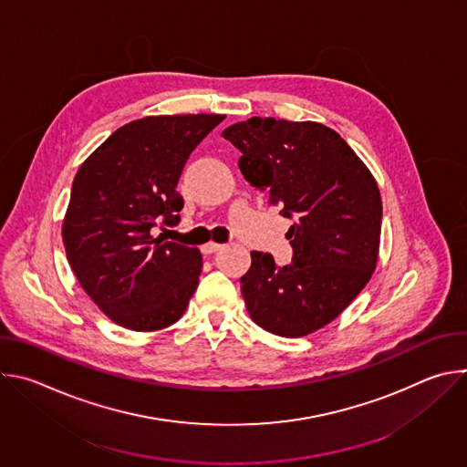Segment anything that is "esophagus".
Returning a JSON list of instances; mask_svg holds the SVG:
<instances>
[{
    "label": "esophagus",
    "instance_id": "34e87169",
    "mask_svg": "<svg viewBox=\"0 0 467 467\" xmlns=\"http://www.w3.org/2000/svg\"><path fill=\"white\" fill-rule=\"evenodd\" d=\"M220 249H223V245H222V244H214V242H209V244H205V245L202 247L203 254H213V253H216V251H220Z\"/></svg>",
    "mask_w": 467,
    "mask_h": 467
}]
</instances>
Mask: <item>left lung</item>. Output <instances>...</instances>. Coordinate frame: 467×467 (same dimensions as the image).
Masks as SVG:
<instances>
[{"label": "left lung", "instance_id": "8db88e82", "mask_svg": "<svg viewBox=\"0 0 467 467\" xmlns=\"http://www.w3.org/2000/svg\"><path fill=\"white\" fill-rule=\"evenodd\" d=\"M222 137L242 157L251 186L296 218L292 264L251 251L240 279L251 319L285 338L306 337L338 317L369 283L379 256L382 202L377 181L337 130L317 121L249 118Z\"/></svg>", "mask_w": 467, "mask_h": 467}]
</instances>
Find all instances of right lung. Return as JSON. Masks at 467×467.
<instances>
[{"mask_svg": "<svg viewBox=\"0 0 467 467\" xmlns=\"http://www.w3.org/2000/svg\"><path fill=\"white\" fill-rule=\"evenodd\" d=\"M223 118L181 114L129 121L81 164L62 242L79 285L114 323L150 332L184 314L203 268L202 253L162 242L151 229L161 222L179 223L182 168Z\"/></svg>", "mask_w": 467, "mask_h": 467, "instance_id": "right-lung-1", "label": "right lung"}]
</instances>
